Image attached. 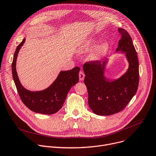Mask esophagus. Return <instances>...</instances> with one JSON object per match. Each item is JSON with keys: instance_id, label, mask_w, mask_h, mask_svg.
I'll use <instances>...</instances> for the list:
<instances>
[{"instance_id": "esophagus-1", "label": "esophagus", "mask_w": 156, "mask_h": 156, "mask_svg": "<svg viewBox=\"0 0 156 156\" xmlns=\"http://www.w3.org/2000/svg\"><path fill=\"white\" fill-rule=\"evenodd\" d=\"M79 78L80 81H83L84 78V74L83 73V72H80L79 73Z\"/></svg>"}]
</instances>
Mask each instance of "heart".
<instances>
[{
	"mask_svg": "<svg viewBox=\"0 0 156 156\" xmlns=\"http://www.w3.org/2000/svg\"><path fill=\"white\" fill-rule=\"evenodd\" d=\"M98 40L94 38H91L84 41L78 48V52L80 54H84L91 51L96 46ZM109 45L107 41H104L99 45L91 53L90 58L91 60L96 61L100 60L108 53Z\"/></svg>",
	"mask_w": 156,
	"mask_h": 156,
	"instance_id": "heart-1",
	"label": "heart"
}]
</instances>
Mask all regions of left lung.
<instances>
[{"label": "left lung", "mask_w": 156, "mask_h": 156, "mask_svg": "<svg viewBox=\"0 0 156 156\" xmlns=\"http://www.w3.org/2000/svg\"><path fill=\"white\" fill-rule=\"evenodd\" d=\"M121 34L116 51L124 53L129 63L126 72L120 78L109 80L105 76L108 60L84 63V79L88 93V105L94 114L114 115L122 111L135 95L139 84V62L132 38L126 30L119 28Z\"/></svg>", "instance_id": "left-lung-1"}]
</instances>
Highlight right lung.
Returning <instances> with one entry per match:
<instances>
[{
	"mask_svg": "<svg viewBox=\"0 0 156 156\" xmlns=\"http://www.w3.org/2000/svg\"><path fill=\"white\" fill-rule=\"evenodd\" d=\"M25 38L17 46L12 63L13 79L23 103L31 111L43 115H53L58 112L66 100V96L72 87L78 82V66L68 71H61L57 78L47 88L37 91L27 90L19 79L16 71V61L20 48Z\"/></svg>",
	"mask_w": 156,
	"mask_h": 156,
	"instance_id": "obj_1",
	"label": "right lung"
}]
</instances>
